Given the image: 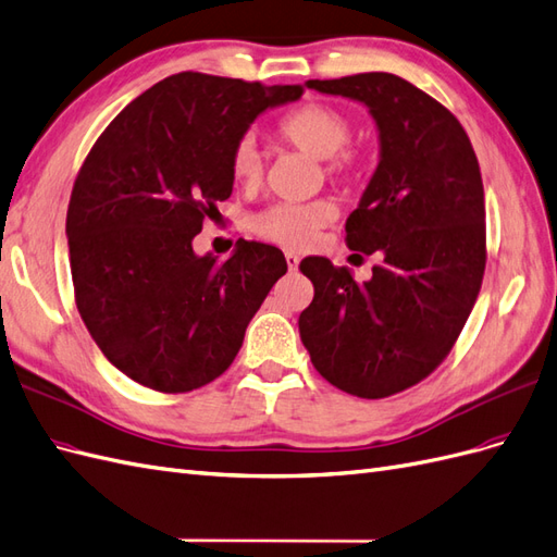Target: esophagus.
<instances>
[{
	"label": "esophagus",
	"mask_w": 557,
	"mask_h": 557,
	"mask_svg": "<svg viewBox=\"0 0 557 557\" xmlns=\"http://www.w3.org/2000/svg\"><path fill=\"white\" fill-rule=\"evenodd\" d=\"M285 264H288L290 272H295V269L299 267V258H297V252H285Z\"/></svg>",
	"instance_id": "1"
}]
</instances>
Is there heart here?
Returning <instances> with one entry per match:
<instances>
[{"label": "heart", "instance_id": "obj_1", "mask_svg": "<svg viewBox=\"0 0 557 557\" xmlns=\"http://www.w3.org/2000/svg\"><path fill=\"white\" fill-rule=\"evenodd\" d=\"M276 135L285 145L299 149L307 157L325 161V173L330 177L347 180L356 171V157L351 152H342L351 140V122L347 114L330 108V104L309 102L293 110L278 122ZM230 166L236 185L244 189L260 187L264 163L252 135H246L236 143ZM335 218L337 206L327 199H315L309 203H274L252 215L250 227L255 234L276 246L302 248L309 246L315 234Z\"/></svg>", "mask_w": 557, "mask_h": 557}]
</instances>
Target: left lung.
I'll list each match as a JSON object with an SVG mask.
<instances>
[{
    "instance_id": "1",
    "label": "left lung",
    "mask_w": 557,
    "mask_h": 557,
    "mask_svg": "<svg viewBox=\"0 0 557 557\" xmlns=\"http://www.w3.org/2000/svg\"><path fill=\"white\" fill-rule=\"evenodd\" d=\"M319 94L363 102L380 163L347 218V246L382 264L358 283L347 267L305 258L313 283L299 337L313 368L358 398H386L443 363L485 274V191L455 114L388 72L309 79Z\"/></svg>"
}]
</instances>
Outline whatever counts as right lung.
<instances>
[{
	"mask_svg": "<svg viewBox=\"0 0 557 557\" xmlns=\"http://www.w3.org/2000/svg\"><path fill=\"white\" fill-rule=\"evenodd\" d=\"M299 98L302 86L180 72L128 102L88 152L65 224L74 299L133 382L185 394L220 377L288 272L276 246L238 238L218 262L191 242L230 199L236 143L262 112Z\"/></svg>",
	"mask_w": 557,
	"mask_h": 557,
	"instance_id": "1",
	"label": "right lung"
}]
</instances>
